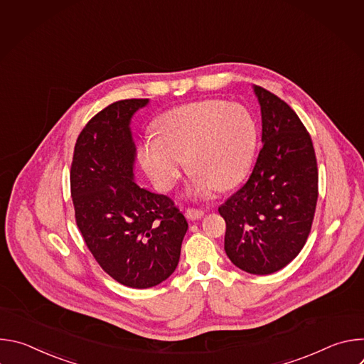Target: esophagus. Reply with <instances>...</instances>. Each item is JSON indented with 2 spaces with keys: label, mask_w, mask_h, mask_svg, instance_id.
I'll return each instance as SVG.
<instances>
[{
  "label": "esophagus",
  "mask_w": 364,
  "mask_h": 364,
  "mask_svg": "<svg viewBox=\"0 0 364 364\" xmlns=\"http://www.w3.org/2000/svg\"><path fill=\"white\" fill-rule=\"evenodd\" d=\"M203 216H204V210L196 209V207H188L186 210V218L188 220H197V219H201Z\"/></svg>",
  "instance_id": "obj_1"
}]
</instances>
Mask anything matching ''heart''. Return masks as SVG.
<instances>
[{"instance_id":"heart-1","label":"heart","mask_w":364,"mask_h":364,"mask_svg":"<svg viewBox=\"0 0 364 364\" xmlns=\"http://www.w3.org/2000/svg\"><path fill=\"white\" fill-rule=\"evenodd\" d=\"M159 136L141 144L144 170L163 190L181 176L184 159L196 173L190 193L196 197L213 187L228 190L249 170L256 146V124L249 111L219 99L187 103L155 122Z\"/></svg>"}]
</instances>
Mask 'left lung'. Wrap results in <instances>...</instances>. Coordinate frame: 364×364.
<instances>
[{
    "label": "left lung",
    "mask_w": 364,
    "mask_h": 364,
    "mask_svg": "<svg viewBox=\"0 0 364 364\" xmlns=\"http://www.w3.org/2000/svg\"><path fill=\"white\" fill-rule=\"evenodd\" d=\"M262 114V148L247 181L220 207L225 250L253 275L274 274L304 247L318 198V168L311 136L294 109L255 86Z\"/></svg>",
    "instance_id": "1"
}]
</instances>
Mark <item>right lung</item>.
<instances>
[{"label": "right lung", "mask_w": 364, "mask_h": 364, "mask_svg": "<svg viewBox=\"0 0 364 364\" xmlns=\"http://www.w3.org/2000/svg\"><path fill=\"white\" fill-rule=\"evenodd\" d=\"M148 99H124L97 112L79 134L70 167L76 225L99 267L136 289L177 268L187 220L164 194L134 181L129 122Z\"/></svg>", "instance_id": "1"}]
</instances>
